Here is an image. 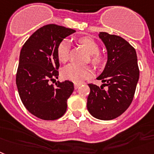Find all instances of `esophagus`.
<instances>
[{
  "instance_id": "34e87169",
  "label": "esophagus",
  "mask_w": 154,
  "mask_h": 154,
  "mask_svg": "<svg viewBox=\"0 0 154 154\" xmlns=\"http://www.w3.org/2000/svg\"><path fill=\"white\" fill-rule=\"evenodd\" d=\"M81 84H79V83H74V88H75V89L78 88H79L80 86H81Z\"/></svg>"
}]
</instances>
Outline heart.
<instances>
[{"mask_svg": "<svg viewBox=\"0 0 154 154\" xmlns=\"http://www.w3.org/2000/svg\"><path fill=\"white\" fill-rule=\"evenodd\" d=\"M79 42L87 49L91 55V61L94 65L99 66L104 62V57L99 54V46L91 37H83L80 38ZM69 42L67 39H63L59 44L57 48L58 59L62 63H66L69 59ZM63 77L66 80L72 81L75 83H81L85 80L93 77L94 70L90 66H81L71 63L65 66L62 70Z\"/></svg>", "mask_w": 154, "mask_h": 154, "instance_id": "obj_1", "label": "heart"}]
</instances>
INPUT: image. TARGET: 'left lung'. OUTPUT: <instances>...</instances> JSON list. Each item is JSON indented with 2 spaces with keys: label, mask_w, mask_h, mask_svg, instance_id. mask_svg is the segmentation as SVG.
Segmentation results:
<instances>
[{
  "label": "left lung",
  "mask_w": 154,
  "mask_h": 154,
  "mask_svg": "<svg viewBox=\"0 0 154 154\" xmlns=\"http://www.w3.org/2000/svg\"><path fill=\"white\" fill-rule=\"evenodd\" d=\"M105 44L108 60L105 69L97 80L103 84L99 88L88 84V110L93 117L109 121L121 116L131 105L139 78L135 49L120 36L100 32ZM107 86L106 89L103 87Z\"/></svg>",
  "instance_id": "1"
}]
</instances>
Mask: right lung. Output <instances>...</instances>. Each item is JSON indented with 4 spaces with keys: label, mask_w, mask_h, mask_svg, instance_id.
<instances>
[{
    "label": "right lung",
    "mask_w": 154,
    "mask_h": 154,
    "mask_svg": "<svg viewBox=\"0 0 154 154\" xmlns=\"http://www.w3.org/2000/svg\"><path fill=\"white\" fill-rule=\"evenodd\" d=\"M76 31L48 24L29 37L21 49L16 85L22 103L29 113L45 121L60 118L66 113L67 99L74 90L69 81H55L59 76V44Z\"/></svg>",
    "instance_id": "add662e5"
}]
</instances>
